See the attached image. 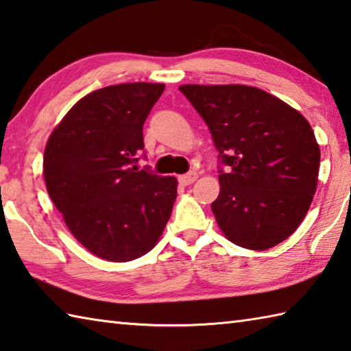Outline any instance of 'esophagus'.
Masks as SVG:
<instances>
[{
  "label": "esophagus",
  "instance_id": "esophagus-1",
  "mask_svg": "<svg viewBox=\"0 0 351 351\" xmlns=\"http://www.w3.org/2000/svg\"><path fill=\"white\" fill-rule=\"evenodd\" d=\"M197 173H188V174H183L178 177V183L182 184V186H189V184H193L195 180H197Z\"/></svg>",
  "mask_w": 351,
  "mask_h": 351
}]
</instances>
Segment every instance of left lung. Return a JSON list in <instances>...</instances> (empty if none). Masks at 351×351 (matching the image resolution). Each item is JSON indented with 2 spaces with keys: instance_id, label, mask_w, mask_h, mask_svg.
Returning <instances> with one entry per match:
<instances>
[{
  "instance_id": "8db88e82",
  "label": "left lung",
  "mask_w": 351,
  "mask_h": 351,
  "mask_svg": "<svg viewBox=\"0 0 351 351\" xmlns=\"http://www.w3.org/2000/svg\"><path fill=\"white\" fill-rule=\"evenodd\" d=\"M213 136L220 194L210 204L224 237L266 250L292 235L318 184L321 151L300 111L249 85L178 87Z\"/></svg>"
}]
</instances>
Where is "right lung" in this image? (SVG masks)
Instances as JSON below:
<instances>
[{"label": "right lung", "instance_id": "obj_1", "mask_svg": "<svg viewBox=\"0 0 351 351\" xmlns=\"http://www.w3.org/2000/svg\"><path fill=\"white\" fill-rule=\"evenodd\" d=\"M163 84L99 88L73 105L44 151L47 193L91 254L125 263L156 246L173 213L176 177L138 169L143 123Z\"/></svg>", "mask_w": 351, "mask_h": 351}]
</instances>
